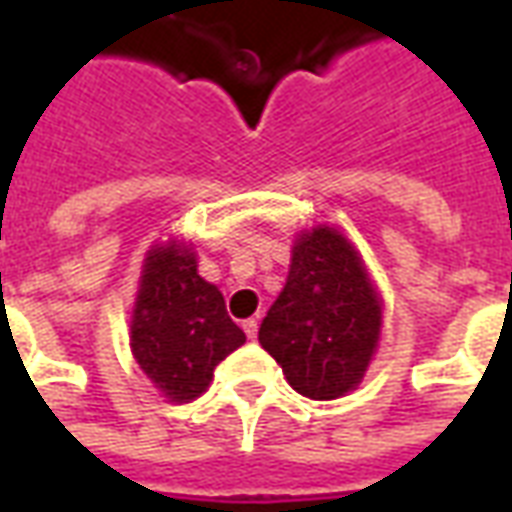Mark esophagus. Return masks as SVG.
I'll use <instances>...</instances> for the list:
<instances>
[{
  "label": "esophagus",
  "instance_id": "1",
  "mask_svg": "<svg viewBox=\"0 0 512 512\" xmlns=\"http://www.w3.org/2000/svg\"><path fill=\"white\" fill-rule=\"evenodd\" d=\"M244 332L249 340H255L257 337V318H249V321H244Z\"/></svg>",
  "mask_w": 512,
  "mask_h": 512
}]
</instances>
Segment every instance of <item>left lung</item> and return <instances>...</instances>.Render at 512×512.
<instances>
[{"instance_id":"obj_1","label":"left lung","mask_w":512,"mask_h":512,"mask_svg":"<svg viewBox=\"0 0 512 512\" xmlns=\"http://www.w3.org/2000/svg\"><path fill=\"white\" fill-rule=\"evenodd\" d=\"M381 337V299L354 244L334 227L301 230L285 288L257 340L288 384L312 400L359 386Z\"/></svg>"}]
</instances>
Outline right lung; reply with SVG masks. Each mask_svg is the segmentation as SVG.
<instances>
[{"label":"right lung","instance_id":"obj_1","mask_svg":"<svg viewBox=\"0 0 512 512\" xmlns=\"http://www.w3.org/2000/svg\"><path fill=\"white\" fill-rule=\"evenodd\" d=\"M244 343L246 334L224 310L222 290L197 274L189 246H153L136 290L131 351L158 392L172 403L200 397L216 365Z\"/></svg>","mask_w":512,"mask_h":512}]
</instances>
